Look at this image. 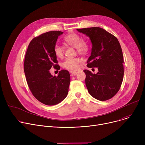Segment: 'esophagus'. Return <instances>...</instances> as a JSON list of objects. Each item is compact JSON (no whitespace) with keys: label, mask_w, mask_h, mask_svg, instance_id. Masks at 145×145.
I'll use <instances>...</instances> for the list:
<instances>
[{"label":"esophagus","mask_w":145,"mask_h":145,"mask_svg":"<svg viewBox=\"0 0 145 145\" xmlns=\"http://www.w3.org/2000/svg\"><path fill=\"white\" fill-rule=\"evenodd\" d=\"M70 73H71V75H76L78 74V72H74V71H71Z\"/></svg>","instance_id":"esophagus-1"}]
</instances>
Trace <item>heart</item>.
I'll use <instances>...</instances> for the list:
<instances>
[{
	"label": "heart",
	"instance_id": "1",
	"mask_svg": "<svg viewBox=\"0 0 145 145\" xmlns=\"http://www.w3.org/2000/svg\"><path fill=\"white\" fill-rule=\"evenodd\" d=\"M64 40L67 44L74 47L78 52L83 53L88 49L87 43L81 40L80 37L76 33H69L64 37ZM55 55L58 58H62L64 55V48L60 44L56 43L53 48ZM82 60L78 57L67 58L62 63V66L70 71H76L79 68Z\"/></svg>",
	"mask_w": 145,
	"mask_h": 145
}]
</instances>
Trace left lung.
<instances>
[{"mask_svg": "<svg viewBox=\"0 0 145 145\" xmlns=\"http://www.w3.org/2000/svg\"><path fill=\"white\" fill-rule=\"evenodd\" d=\"M89 37L92 43L91 55L87 61L88 67H97L93 74L84 70L85 83L90 95L96 99H110L119 90L124 74L123 57L117 38L99 27L77 29Z\"/></svg>", "mask_w": 145, "mask_h": 145, "instance_id": "obj_1", "label": "left lung"}]
</instances>
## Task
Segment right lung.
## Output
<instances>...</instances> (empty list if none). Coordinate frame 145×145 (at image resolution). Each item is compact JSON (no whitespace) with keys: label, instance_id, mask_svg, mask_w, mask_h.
I'll return each instance as SVG.
<instances>
[{"label":"right lung","instance_id":"1","mask_svg":"<svg viewBox=\"0 0 145 145\" xmlns=\"http://www.w3.org/2000/svg\"><path fill=\"white\" fill-rule=\"evenodd\" d=\"M60 31H50L34 37L30 42L24 61V72L28 86L37 100L49 106L63 101L67 95L71 82L66 70L52 76L51 67L59 70L60 66L53 48Z\"/></svg>","mask_w":145,"mask_h":145}]
</instances>
